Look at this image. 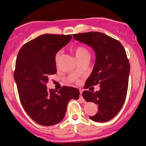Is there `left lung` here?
I'll list each match as a JSON object with an SVG mask.
<instances>
[{"label": "left lung", "instance_id": "obj_1", "mask_svg": "<svg viewBox=\"0 0 146 146\" xmlns=\"http://www.w3.org/2000/svg\"><path fill=\"white\" fill-rule=\"evenodd\" d=\"M66 44L61 35H41L23 45L17 57L14 77L20 102L27 114L42 126L60 123L68 102L79 98L75 88L47 86L49 76L57 72L55 55Z\"/></svg>", "mask_w": 146, "mask_h": 146}]
</instances>
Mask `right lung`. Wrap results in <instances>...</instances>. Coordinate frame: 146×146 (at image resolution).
Masks as SVG:
<instances>
[{
	"instance_id": "1",
	"label": "right lung",
	"mask_w": 146,
	"mask_h": 146,
	"mask_svg": "<svg viewBox=\"0 0 146 146\" xmlns=\"http://www.w3.org/2000/svg\"><path fill=\"white\" fill-rule=\"evenodd\" d=\"M74 38L92 47L96 53L82 96L98 105L97 113L90 119L107 122L118 114L126 99L129 74L126 51L118 41L99 32L78 33ZM97 84L96 89L92 87Z\"/></svg>"
}]
</instances>
